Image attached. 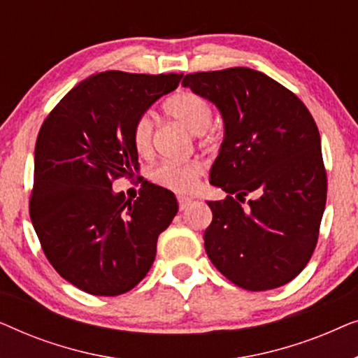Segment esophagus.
Listing matches in <instances>:
<instances>
[{"mask_svg": "<svg viewBox=\"0 0 358 358\" xmlns=\"http://www.w3.org/2000/svg\"><path fill=\"white\" fill-rule=\"evenodd\" d=\"M178 202H179V210H180V212H184V210H187L190 207V203H192V199L179 197Z\"/></svg>", "mask_w": 358, "mask_h": 358, "instance_id": "34e87169", "label": "esophagus"}]
</instances>
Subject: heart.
<instances>
[{
    "label": "heart",
    "mask_w": 358,
    "mask_h": 358,
    "mask_svg": "<svg viewBox=\"0 0 358 358\" xmlns=\"http://www.w3.org/2000/svg\"><path fill=\"white\" fill-rule=\"evenodd\" d=\"M166 115L182 124L194 135H202L212 124V106L197 92L180 91L171 96L164 104ZM131 141L136 153L148 156L153 150V122L148 115L140 117L131 130ZM203 173V166L199 161L174 164L163 163L150 173V179L161 187L174 192H189L197 185V180Z\"/></svg>",
    "instance_id": "1"
}]
</instances>
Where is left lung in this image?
<instances>
[{
	"label": "left lung",
	"instance_id": "1",
	"mask_svg": "<svg viewBox=\"0 0 358 358\" xmlns=\"http://www.w3.org/2000/svg\"><path fill=\"white\" fill-rule=\"evenodd\" d=\"M182 86L217 106L224 127L210 184L228 195L207 202L208 259L246 290L285 285L310 261L326 207L321 138L310 110L251 68L190 73Z\"/></svg>",
	"mask_w": 358,
	"mask_h": 358
}]
</instances>
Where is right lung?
I'll list each match as a JSON object with an SVG mask.
<instances>
[{
    "label": "right lung",
    "mask_w": 358,
    "mask_h": 358,
    "mask_svg": "<svg viewBox=\"0 0 358 358\" xmlns=\"http://www.w3.org/2000/svg\"><path fill=\"white\" fill-rule=\"evenodd\" d=\"M182 75L104 71L55 106L38 131L31 220L53 268L80 290L115 296L143 280L158 236L178 213L174 194L146 182L136 200L112 180L138 168L135 122Z\"/></svg>",
    "instance_id": "1"
}]
</instances>
